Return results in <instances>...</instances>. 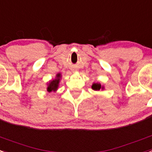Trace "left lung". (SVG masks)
Here are the masks:
<instances>
[{
    "label": "left lung",
    "mask_w": 152,
    "mask_h": 152,
    "mask_svg": "<svg viewBox=\"0 0 152 152\" xmlns=\"http://www.w3.org/2000/svg\"><path fill=\"white\" fill-rule=\"evenodd\" d=\"M92 89L94 90H104V86H102L101 83H100V82H96V83H93V85H92Z\"/></svg>",
    "instance_id": "1"
}]
</instances>
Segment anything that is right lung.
<instances>
[{"label":"right lung","instance_id":"right-lung-1","mask_svg":"<svg viewBox=\"0 0 152 152\" xmlns=\"http://www.w3.org/2000/svg\"><path fill=\"white\" fill-rule=\"evenodd\" d=\"M61 77H62L61 73H57L55 79H52V80L48 81V83H47V91L48 93L56 92L58 90V85H59V83H60Z\"/></svg>","mask_w":152,"mask_h":152}]
</instances>
